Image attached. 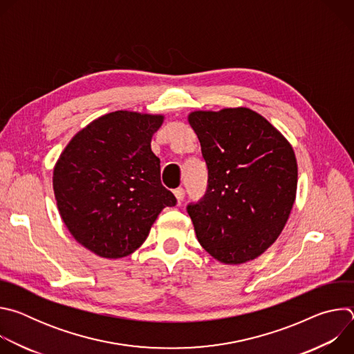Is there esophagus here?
<instances>
[{
  "instance_id": "34e87169",
  "label": "esophagus",
  "mask_w": 354,
  "mask_h": 354,
  "mask_svg": "<svg viewBox=\"0 0 354 354\" xmlns=\"http://www.w3.org/2000/svg\"><path fill=\"white\" fill-rule=\"evenodd\" d=\"M174 194H175L176 200L180 203V201L185 198V189L183 187H178V189L174 190Z\"/></svg>"
}]
</instances>
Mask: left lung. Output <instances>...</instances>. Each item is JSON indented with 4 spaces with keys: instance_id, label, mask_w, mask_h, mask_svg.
I'll return each instance as SVG.
<instances>
[{
    "instance_id": "1",
    "label": "left lung",
    "mask_w": 354,
    "mask_h": 354,
    "mask_svg": "<svg viewBox=\"0 0 354 354\" xmlns=\"http://www.w3.org/2000/svg\"><path fill=\"white\" fill-rule=\"evenodd\" d=\"M207 169V190L187 206L197 241L227 265L261 257L279 238L297 192L291 144L248 108L196 111L187 118Z\"/></svg>"
}]
</instances>
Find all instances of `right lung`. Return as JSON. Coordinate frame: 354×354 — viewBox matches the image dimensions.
<instances>
[{"instance_id":"1","label":"right lung","mask_w":354,"mask_h":354,"mask_svg":"<svg viewBox=\"0 0 354 354\" xmlns=\"http://www.w3.org/2000/svg\"><path fill=\"white\" fill-rule=\"evenodd\" d=\"M162 115L118 111L78 131L53 171L60 216L82 246L108 259L142 245L151 225L176 197L161 183L151 138Z\"/></svg>"}]
</instances>
